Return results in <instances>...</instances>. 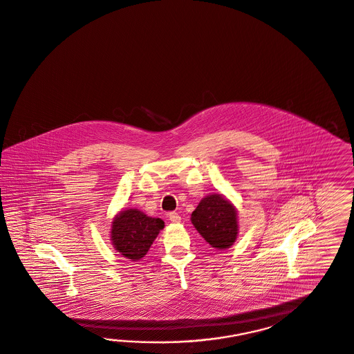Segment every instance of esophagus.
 I'll list each match as a JSON object with an SVG mask.
<instances>
[{"label":"esophagus","instance_id":"obj_1","mask_svg":"<svg viewBox=\"0 0 354 354\" xmlns=\"http://www.w3.org/2000/svg\"><path fill=\"white\" fill-rule=\"evenodd\" d=\"M169 220H170L171 223H180L182 218H180V215L176 214V212H170V214H169Z\"/></svg>","mask_w":354,"mask_h":354}]
</instances>
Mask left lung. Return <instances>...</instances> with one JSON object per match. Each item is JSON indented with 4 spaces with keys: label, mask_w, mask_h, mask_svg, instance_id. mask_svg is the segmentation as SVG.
<instances>
[{
    "label": "left lung",
    "mask_w": 354,
    "mask_h": 354,
    "mask_svg": "<svg viewBox=\"0 0 354 354\" xmlns=\"http://www.w3.org/2000/svg\"><path fill=\"white\" fill-rule=\"evenodd\" d=\"M192 224L211 248L230 249L239 236L237 209L223 194L203 197L192 212Z\"/></svg>",
    "instance_id": "1"
}]
</instances>
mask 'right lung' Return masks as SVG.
<instances>
[{"label": "right lung", "instance_id": "add662e5", "mask_svg": "<svg viewBox=\"0 0 354 354\" xmlns=\"http://www.w3.org/2000/svg\"><path fill=\"white\" fill-rule=\"evenodd\" d=\"M163 227L160 218H151L138 209H126L112 220L111 242L120 255L136 261L147 255Z\"/></svg>", "mask_w": 354, "mask_h": 354}]
</instances>
